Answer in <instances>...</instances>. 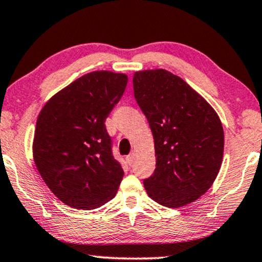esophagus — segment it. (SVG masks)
<instances>
[{
    "instance_id": "obj_1",
    "label": "esophagus",
    "mask_w": 262,
    "mask_h": 262,
    "mask_svg": "<svg viewBox=\"0 0 262 262\" xmlns=\"http://www.w3.org/2000/svg\"><path fill=\"white\" fill-rule=\"evenodd\" d=\"M126 161L128 162V165L132 164V161H134V152H131L130 155L126 156Z\"/></svg>"
}]
</instances>
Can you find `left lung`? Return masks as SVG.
Listing matches in <instances>:
<instances>
[{
  "label": "left lung",
  "instance_id": "1",
  "mask_svg": "<svg viewBox=\"0 0 262 262\" xmlns=\"http://www.w3.org/2000/svg\"><path fill=\"white\" fill-rule=\"evenodd\" d=\"M134 93L154 137L156 167L143 182L148 196L169 208L196 201L223 162L219 115L181 77L162 69L135 72Z\"/></svg>",
  "mask_w": 262,
  "mask_h": 262
}]
</instances>
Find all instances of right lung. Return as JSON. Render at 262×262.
<instances>
[{
	"mask_svg": "<svg viewBox=\"0 0 262 262\" xmlns=\"http://www.w3.org/2000/svg\"><path fill=\"white\" fill-rule=\"evenodd\" d=\"M127 76L95 71L44 104L32 151L44 183L64 205L94 209L117 193L124 171L112 154L104 120L123 96Z\"/></svg>",
	"mask_w": 262,
	"mask_h": 262,
	"instance_id": "right-lung-1",
	"label": "right lung"
}]
</instances>
